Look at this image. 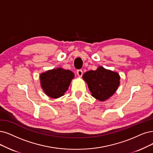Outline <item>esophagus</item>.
Wrapping results in <instances>:
<instances>
[{
  "label": "esophagus",
  "instance_id": "34e87169",
  "mask_svg": "<svg viewBox=\"0 0 153 153\" xmlns=\"http://www.w3.org/2000/svg\"><path fill=\"white\" fill-rule=\"evenodd\" d=\"M82 74H83V72H82V70H81V69L77 70V74L78 76L81 77V76H82Z\"/></svg>",
  "mask_w": 153,
  "mask_h": 153
}]
</instances>
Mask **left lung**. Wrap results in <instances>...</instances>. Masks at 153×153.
Returning <instances> with one entry per match:
<instances>
[{
    "mask_svg": "<svg viewBox=\"0 0 153 153\" xmlns=\"http://www.w3.org/2000/svg\"><path fill=\"white\" fill-rule=\"evenodd\" d=\"M91 96L104 101L114 94L120 84V77L117 72L100 66L96 71H89L82 76Z\"/></svg>",
    "mask_w": 153,
    "mask_h": 153,
    "instance_id": "left-lung-1",
    "label": "left lung"
}]
</instances>
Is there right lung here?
Segmentation results:
<instances>
[{"label": "right lung", "instance_id": "1", "mask_svg": "<svg viewBox=\"0 0 153 153\" xmlns=\"http://www.w3.org/2000/svg\"><path fill=\"white\" fill-rule=\"evenodd\" d=\"M74 77V74L72 71L59 67L42 73L39 76L43 91L54 99L64 94Z\"/></svg>", "mask_w": 153, "mask_h": 153}]
</instances>
